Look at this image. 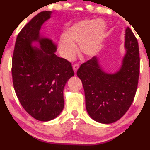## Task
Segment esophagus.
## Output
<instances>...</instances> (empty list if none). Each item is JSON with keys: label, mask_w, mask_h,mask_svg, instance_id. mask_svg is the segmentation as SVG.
Returning <instances> with one entry per match:
<instances>
[{"label": "esophagus", "mask_w": 150, "mask_h": 150, "mask_svg": "<svg viewBox=\"0 0 150 150\" xmlns=\"http://www.w3.org/2000/svg\"><path fill=\"white\" fill-rule=\"evenodd\" d=\"M79 63H75V64L73 65V69H74V71L75 74L76 73V71L78 70V69H79Z\"/></svg>", "instance_id": "obj_1"}]
</instances>
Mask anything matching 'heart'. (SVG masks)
I'll return each instance as SVG.
<instances>
[{
  "label": "heart",
  "instance_id": "1",
  "mask_svg": "<svg viewBox=\"0 0 150 150\" xmlns=\"http://www.w3.org/2000/svg\"><path fill=\"white\" fill-rule=\"evenodd\" d=\"M104 26L100 20H85L68 28L61 38L60 50L63 56L71 59L78 52L75 43L81 46V52L87 56H93L101 47Z\"/></svg>",
  "mask_w": 150,
  "mask_h": 150
}]
</instances>
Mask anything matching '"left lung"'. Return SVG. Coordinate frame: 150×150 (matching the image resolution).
<instances>
[{
	"mask_svg": "<svg viewBox=\"0 0 150 150\" xmlns=\"http://www.w3.org/2000/svg\"><path fill=\"white\" fill-rule=\"evenodd\" d=\"M127 49L123 65L114 74L103 71L96 56L82 64L77 71L85 95L87 112L96 122L112 124L130 107L138 85L140 72L139 44L130 28H126Z\"/></svg>",
	"mask_w": 150,
	"mask_h": 150,
	"instance_id": "8db88e82",
	"label": "left lung"
}]
</instances>
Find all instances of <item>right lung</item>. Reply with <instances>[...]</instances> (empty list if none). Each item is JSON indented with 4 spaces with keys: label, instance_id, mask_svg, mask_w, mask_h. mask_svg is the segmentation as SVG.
Returning <instances> with one entry per match:
<instances>
[{
    "label": "right lung",
    "instance_id": "1",
    "mask_svg": "<svg viewBox=\"0 0 150 150\" xmlns=\"http://www.w3.org/2000/svg\"><path fill=\"white\" fill-rule=\"evenodd\" d=\"M51 11H42L28 22L16 39L12 57L13 87L24 110L37 120L47 122L57 117L64 107L63 88L74 75L71 63L54 54L52 40L40 39L42 24ZM40 40L41 48L31 47Z\"/></svg>",
    "mask_w": 150,
    "mask_h": 150
}]
</instances>
